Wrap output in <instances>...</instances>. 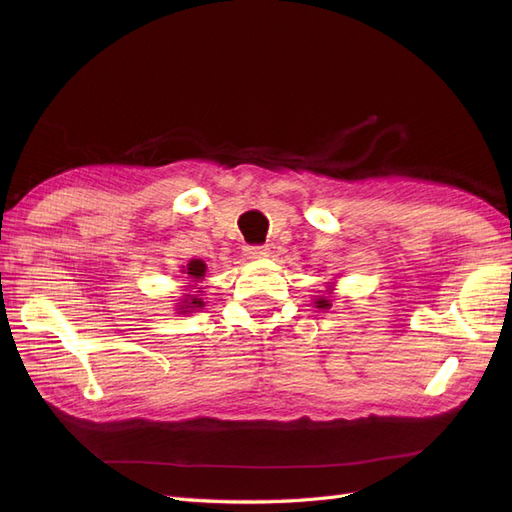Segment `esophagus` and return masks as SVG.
Returning <instances> with one entry per match:
<instances>
[{
	"mask_svg": "<svg viewBox=\"0 0 512 512\" xmlns=\"http://www.w3.org/2000/svg\"><path fill=\"white\" fill-rule=\"evenodd\" d=\"M245 256L247 258H265V256H269V247L267 245H247Z\"/></svg>",
	"mask_w": 512,
	"mask_h": 512,
	"instance_id": "obj_1",
	"label": "esophagus"
}]
</instances>
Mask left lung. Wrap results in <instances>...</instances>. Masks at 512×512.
I'll return each instance as SVG.
<instances>
[{"instance_id": "left-lung-1", "label": "left lung", "mask_w": 512, "mask_h": 512, "mask_svg": "<svg viewBox=\"0 0 512 512\" xmlns=\"http://www.w3.org/2000/svg\"><path fill=\"white\" fill-rule=\"evenodd\" d=\"M316 305H318V307H324V309H329V307H331L329 299H324V297H320V299L316 301Z\"/></svg>"}]
</instances>
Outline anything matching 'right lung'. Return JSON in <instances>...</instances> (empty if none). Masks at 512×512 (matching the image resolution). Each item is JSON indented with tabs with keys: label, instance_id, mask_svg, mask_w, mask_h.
<instances>
[{
	"label": "right lung",
	"instance_id": "obj_1",
	"mask_svg": "<svg viewBox=\"0 0 512 512\" xmlns=\"http://www.w3.org/2000/svg\"><path fill=\"white\" fill-rule=\"evenodd\" d=\"M188 275H192V280H200V277H203L205 275V265H203V262H200V260H192L190 262V265H188ZM188 297H190V294H188ZM185 305H179L181 309H183V312H188V309H198V307H203V301H200V299H188V301H183Z\"/></svg>",
	"mask_w": 512,
	"mask_h": 512
}]
</instances>
